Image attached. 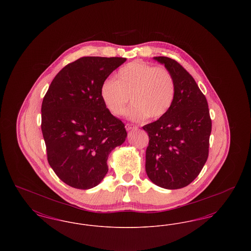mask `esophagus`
Returning <instances> with one entry per match:
<instances>
[{
  "label": "esophagus",
  "instance_id": "34e87169",
  "mask_svg": "<svg viewBox=\"0 0 251 251\" xmlns=\"http://www.w3.org/2000/svg\"><path fill=\"white\" fill-rule=\"evenodd\" d=\"M125 128H126L127 131H132V130H136L137 129V127L135 125H132V124H126Z\"/></svg>",
  "mask_w": 251,
  "mask_h": 251
}]
</instances>
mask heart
<instances>
[{"label": "heart", "mask_w": 251, "mask_h": 251, "mask_svg": "<svg viewBox=\"0 0 251 251\" xmlns=\"http://www.w3.org/2000/svg\"><path fill=\"white\" fill-rule=\"evenodd\" d=\"M176 84L171 73L141 60L123 66L116 74V81L102 82L100 96L103 105L114 116L124 114L131 97L133 104L127 112L129 120H158L172 106Z\"/></svg>", "instance_id": "heart-1"}]
</instances>
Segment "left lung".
<instances>
[{
    "label": "left lung",
    "mask_w": 251,
    "mask_h": 251,
    "mask_svg": "<svg viewBox=\"0 0 251 251\" xmlns=\"http://www.w3.org/2000/svg\"><path fill=\"white\" fill-rule=\"evenodd\" d=\"M153 59L173 76L176 95L164 117L143 127L150 138L146 172L156 185L179 189L199 176L207 161L212 120L207 100L191 75L175 60Z\"/></svg>",
    "instance_id": "left-lung-1"
}]
</instances>
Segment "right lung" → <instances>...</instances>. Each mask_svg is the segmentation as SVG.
<instances>
[{
    "label": "right lung",
    "mask_w": 251,
    "mask_h": 251,
    "mask_svg": "<svg viewBox=\"0 0 251 251\" xmlns=\"http://www.w3.org/2000/svg\"><path fill=\"white\" fill-rule=\"evenodd\" d=\"M126 58L87 56L67 65L52 80L41 106L48 162L66 184L97 186L107 174L111 151L124 143L125 125L103 105L100 88Z\"/></svg>",
    "instance_id": "add662e5"
}]
</instances>
